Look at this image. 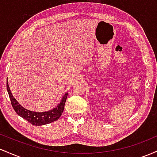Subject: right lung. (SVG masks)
<instances>
[{
	"label": "right lung",
	"instance_id": "obj_1",
	"mask_svg": "<svg viewBox=\"0 0 157 157\" xmlns=\"http://www.w3.org/2000/svg\"><path fill=\"white\" fill-rule=\"evenodd\" d=\"M6 88L11 100V103H12V107H13L15 112L20 117L25 119L33 125H43L55 122L60 117L63 112L65 102L67 99L68 93L65 94L61 102L54 109L45 111V112H35V111L27 110L25 108H23L22 105H20L18 102L15 100V97H13L12 92H11L10 86L8 85V81L6 82Z\"/></svg>",
	"mask_w": 157,
	"mask_h": 157
}]
</instances>
